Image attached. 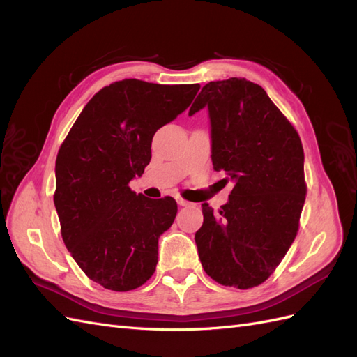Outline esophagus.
<instances>
[{"instance_id": "1", "label": "esophagus", "mask_w": 357, "mask_h": 357, "mask_svg": "<svg viewBox=\"0 0 357 357\" xmlns=\"http://www.w3.org/2000/svg\"><path fill=\"white\" fill-rule=\"evenodd\" d=\"M177 204L180 205V207H190V205H192V202L183 199V198H177Z\"/></svg>"}]
</instances>
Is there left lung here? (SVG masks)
<instances>
[{
	"instance_id": "8db88e82",
	"label": "left lung",
	"mask_w": 357,
	"mask_h": 357,
	"mask_svg": "<svg viewBox=\"0 0 357 357\" xmlns=\"http://www.w3.org/2000/svg\"><path fill=\"white\" fill-rule=\"evenodd\" d=\"M207 107L211 160L234 183L228 204H202L195 243L214 282L255 287L273 274L294 243L305 201L304 150L295 128L259 84L210 82L189 116Z\"/></svg>"
}]
</instances>
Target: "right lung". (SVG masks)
<instances>
[{"instance_id": "1", "label": "right lung", "mask_w": 357, "mask_h": 357, "mask_svg": "<svg viewBox=\"0 0 357 357\" xmlns=\"http://www.w3.org/2000/svg\"><path fill=\"white\" fill-rule=\"evenodd\" d=\"M199 84L125 79L86 104L62 143L53 201L62 240L92 282L128 291L144 284L158 264V241L177 202L129 189L152 158L159 128L185 112Z\"/></svg>"}]
</instances>
